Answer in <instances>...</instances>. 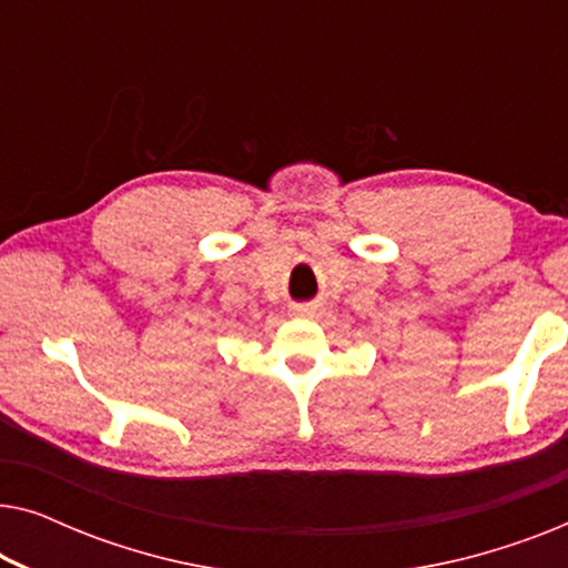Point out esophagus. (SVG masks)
<instances>
[{
  "label": "esophagus",
  "mask_w": 568,
  "mask_h": 568,
  "mask_svg": "<svg viewBox=\"0 0 568 568\" xmlns=\"http://www.w3.org/2000/svg\"><path fill=\"white\" fill-rule=\"evenodd\" d=\"M317 313H321V305H317V302H300V305H292V315L315 317Z\"/></svg>",
  "instance_id": "34e87169"
}]
</instances>
